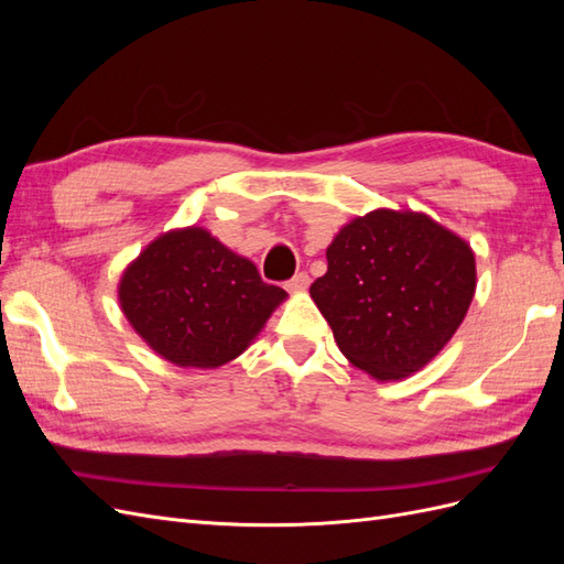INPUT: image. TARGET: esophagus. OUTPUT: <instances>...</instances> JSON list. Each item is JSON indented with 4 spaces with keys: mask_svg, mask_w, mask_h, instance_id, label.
I'll return each instance as SVG.
<instances>
[{
    "mask_svg": "<svg viewBox=\"0 0 564 564\" xmlns=\"http://www.w3.org/2000/svg\"><path fill=\"white\" fill-rule=\"evenodd\" d=\"M308 284H311V278L305 275V272H296V275L289 280L284 286L289 289V292H305V289H308Z\"/></svg>",
    "mask_w": 564,
    "mask_h": 564,
    "instance_id": "obj_1",
    "label": "esophagus"
}]
</instances>
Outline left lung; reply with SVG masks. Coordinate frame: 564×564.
I'll return each instance as SVG.
<instances>
[{
  "label": "left lung",
  "instance_id": "8db88e82",
  "mask_svg": "<svg viewBox=\"0 0 564 564\" xmlns=\"http://www.w3.org/2000/svg\"><path fill=\"white\" fill-rule=\"evenodd\" d=\"M475 294L466 240L419 212L352 218L327 247L311 296L336 346L377 381L412 377L449 344Z\"/></svg>",
  "mask_w": 564,
  "mask_h": 564
}]
</instances>
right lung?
<instances>
[{
  "instance_id": "add662e5",
  "label": "right lung",
  "mask_w": 564,
  "mask_h": 564,
  "mask_svg": "<svg viewBox=\"0 0 564 564\" xmlns=\"http://www.w3.org/2000/svg\"><path fill=\"white\" fill-rule=\"evenodd\" d=\"M119 305L145 344L178 367L216 369L242 355L286 292L191 226L160 235L119 280Z\"/></svg>"
}]
</instances>
